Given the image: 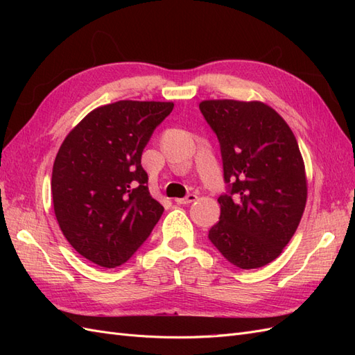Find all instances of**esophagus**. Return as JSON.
Listing matches in <instances>:
<instances>
[{
	"label": "esophagus",
	"instance_id": "1",
	"mask_svg": "<svg viewBox=\"0 0 355 355\" xmlns=\"http://www.w3.org/2000/svg\"><path fill=\"white\" fill-rule=\"evenodd\" d=\"M196 200H197V196H196V194H189V196H187L185 198H176L175 202H176V204H191V202H194Z\"/></svg>",
	"mask_w": 355,
	"mask_h": 355
}]
</instances>
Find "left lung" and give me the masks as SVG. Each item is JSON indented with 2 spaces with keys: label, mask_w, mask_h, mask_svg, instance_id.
<instances>
[{
  "label": "left lung",
  "mask_w": 355,
  "mask_h": 355,
  "mask_svg": "<svg viewBox=\"0 0 355 355\" xmlns=\"http://www.w3.org/2000/svg\"><path fill=\"white\" fill-rule=\"evenodd\" d=\"M200 111L219 139L230 184L209 239L237 268H261L282 254L305 210L308 184L296 137L259 101H202Z\"/></svg>",
  "instance_id": "left-lung-1"
}]
</instances>
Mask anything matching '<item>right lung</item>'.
I'll return each instance as SVG.
<instances>
[{"instance_id": "add662e5", "label": "right lung", "mask_w": 355, "mask_h": 355, "mask_svg": "<svg viewBox=\"0 0 355 355\" xmlns=\"http://www.w3.org/2000/svg\"><path fill=\"white\" fill-rule=\"evenodd\" d=\"M173 106L154 101L103 105L62 142L51 173L53 207L68 243L90 262L123 265L163 214L149 194L141 158Z\"/></svg>"}]
</instances>
